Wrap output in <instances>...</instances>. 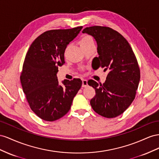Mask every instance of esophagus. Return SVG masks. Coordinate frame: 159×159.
I'll use <instances>...</instances> for the list:
<instances>
[{
	"label": "esophagus",
	"mask_w": 159,
	"mask_h": 159,
	"mask_svg": "<svg viewBox=\"0 0 159 159\" xmlns=\"http://www.w3.org/2000/svg\"><path fill=\"white\" fill-rule=\"evenodd\" d=\"M87 86H88L87 80L86 79H83V83H82V87H87Z\"/></svg>",
	"instance_id": "esophagus-1"
}]
</instances>
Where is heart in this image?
Segmentation results:
<instances>
[{"label": "heart", "mask_w": 159, "mask_h": 159, "mask_svg": "<svg viewBox=\"0 0 159 159\" xmlns=\"http://www.w3.org/2000/svg\"><path fill=\"white\" fill-rule=\"evenodd\" d=\"M94 41L93 40V39L90 37V36H85V37H84L82 39H81L80 40V44H84L86 43H90V42H93Z\"/></svg>", "instance_id": "obj_1"}]
</instances>
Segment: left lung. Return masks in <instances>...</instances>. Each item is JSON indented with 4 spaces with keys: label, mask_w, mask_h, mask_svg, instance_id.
Instances as JSON below:
<instances>
[{
    "label": "left lung",
    "mask_w": 159,
    "mask_h": 159,
    "mask_svg": "<svg viewBox=\"0 0 159 159\" xmlns=\"http://www.w3.org/2000/svg\"><path fill=\"white\" fill-rule=\"evenodd\" d=\"M83 33L93 36L97 43L98 57H94V69L108 70L105 83L89 80L96 92L90 100L93 109L106 118L122 114L135 98L140 81V69L132 48L122 36L109 27H87Z\"/></svg>",
    "instance_id": "left-lung-1"
}]
</instances>
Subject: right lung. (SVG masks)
I'll return each mask as SVG.
<instances>
[{
	"mask_svg": "<svg viewBox=\"0 0 159 159\" xmlns=\"http://www.w3.org/2000/svg\"><path fill=\"white\" fill-rule=\"evenodd\" d=\"M82 29L44 32L26 53L20 77L22 90L31 110L44 120L54 121L65 116L82 86L80 79L59 83L57 76L58 67L65 63L67 45Z\"/></svg>",
	"mask_w": 159,
	"mask_h": 159,
	"instance_id": "obj_1",
	"label": "right lung"
}]
</instances>
